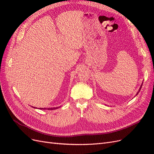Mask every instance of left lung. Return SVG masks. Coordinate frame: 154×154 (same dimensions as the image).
Returning a JSON list of instances; mask_svg holds the SVG:
<instances>
[{
  "mask_svg": "<svg viewBox=\"0 0 154 154\" xmlns=\"http://www.w3.org/2000/svg\"><path fill=\"white\" fill-rule=\"evenodd\" d=\"M143 82L142 83V84H141V87H140V88H139V91H137V94H136V96H137V94H138V93L139 92V91H141V87H142V85H143Z\"/></svg>",
  "mask_w": 154,
  "mask_h": 154,
  "instance_id": "1",
  "label": "left lung"
}]
</instances>
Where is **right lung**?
Returning <instances> with one entry per match:
<instances>
[{"instance_id": "obj_1", "label": "right lung", "mask_w": 154, "mask_h": 154, "mask_svg": "<svg viewBox=\"0 0 154 154\" xmlns=\"http://www.w3.org/2000/svg\"><path fill=\"white\" fill-rule=\"evenodd\" d=\"M61 106H58V107H53V108H40V109H41V110H55V109H58V108H60V107ZM32 108H34V109H36V107H34V106H32Z\"/></svg>"}]
</instances>
